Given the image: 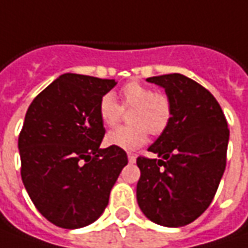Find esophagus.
<instances>
[{
	"label": "esophagus",
	"instance_id": "1",
	"mask_svg": "<svg viewBox=\"0 0 248 248\" xmlns=\"http://www.w3.org/2000/svg\"><path fill=\"white\" fill-rule=\"evenodd\" d=\"M127 159H129V162H130V163H134V162H136V155L129 154V155H127Z\"/></svg>",
	"mask_w": 248,
	"mask_h": 248
}]
</instances>
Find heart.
Masks as SVG:
<instances>
[{"label":"heart","mask_w":248,"mask_h":248,"mask_svg":"<svg viewBox=\"0 0 248 248\" xmlns=\"http://www.w3.org/2000/svg\"><path fill=\"white\" fill-rule=\"evenodd\" d=\"M121 103L107 93L98 101V116L107 127L121 122L124 111H129L132 124L118 127L106 136V144L114 148L134 151L142 147L151 134H160L167 129L173 116L171 100L166 93L154 92L141 82H127L119 92Z\"/></svg>","instance_id":"b5f03b06"}]
</instances>
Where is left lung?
Returning a JSON list of instances; mask_svg holds the SVG:
<instances>
[{
  "instance_id": "1",
  "label": "left lung",
  "mask_w": 248,
  "mask_h": 248,
  "mask_svg": "<svg viewBox=\"0 0 248 248\" xmlns=\"http://www.w3.org/2000/svg\"><path fill=\"white\" fill-rule=\"evenodd\" d=\"M171 100L173 116L148 151L139 156L137 203L158 225L178 228L206 211L225 171L229 129L216 97L181 74L151 77Z\"/></svg>"
}]
</instances>
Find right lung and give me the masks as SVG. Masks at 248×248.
<instances>
[{
    "label": "right lung",
    "instance_id": "obj_1",
    "mask_svg": "<svg viewBox=\"0 0 248 248\" xmlns=\"http://www.w3.org/2000/svg\"><path fill=\"white\" fill-rule=\"evenodd\" d=\"M116 85L63 74L32 100L19 134L22 180L49 222L77 229L94 222L127 165L124 150L100 148L106 134L98 101Z\"/></svg>",
    "mask_w": 248,
    "mask_h": 248
}]
</instances>
